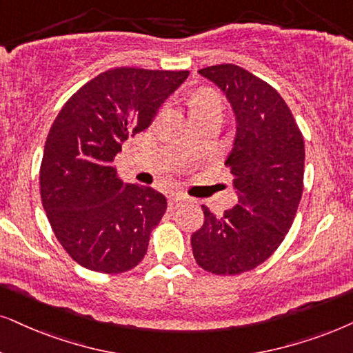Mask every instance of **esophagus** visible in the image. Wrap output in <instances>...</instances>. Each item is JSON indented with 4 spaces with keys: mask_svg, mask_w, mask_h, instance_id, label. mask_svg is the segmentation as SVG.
Listing matches in <instances>:
<instances>
[{
    "mask_svg": "<svg viewBox=\"0 0 353 353\" xmlns=\"http://www.w3.org/2000/svg\"><path fill=\"white\" fill-rule=\"evenodd\" d=\"M185 200H187V197H184V195H181V194L171 195V197H169V200H168V207H169V210H174V208L179 207V205L184 203Z\"/></svg>",
    "mask_w": 353,
    "mask_h": 353,
    "instance_id": "34e87169",
    "label": "esophagus"
}]
</instances>
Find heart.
I'll use <instances>...</instances> for the list:
<instances>
[{"mask_svg": "<svg viewBox=\"0 0 353 353\" xmlns=\"http://www.w3.org/2000/svg\"><path fill=\"white\" fill-rule=\"evenodd\" d=\"M213 110H221V101L218 94L213 91H202L192 101V114L200 115L205 112H213Z\"/></svg>", "mask_w": 353, "mask_h": 353, "instance_id": "b5f03b06", "label": "heart"}]
</instances>
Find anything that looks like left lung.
Masks as SVG:
<instances>
[{
    "mask_svg": "<svg viewBox=\"0 0 353 353\" xmlns=\"http://www.w3.org/2000/svg\"><path fill=\"white\" fill-rule=\"evenodd\" d=\"M221 89L236 117L233 174L238 205L221 216L203 208L192 251L203 270L236 275L256 269L282 244L303 194L305 141L283 97L238 65L199 70Z\"/></svg>",
    "mask_w": 353,
    "mask_h": 353,
    "instance_id": "left-lung-1",
    "label": "left lung"
}]
</instances>
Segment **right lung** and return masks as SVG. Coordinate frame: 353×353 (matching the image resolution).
Masks as SVG:
<instances>
[{"instance_id": "obj_1", "label": "right lung", "mask_w": 353, "mask_h": 353, "mask_svg": "<svg viewBox=\"0 0 353 353\" xmlns=\"http://www.w3.org/2000/svg\"><path fill=\"white\" fill-rule=\"evenodd\" d=\"M187 77L189 71L107 70L58 112L40 164V197L57 239L79 265L122 274L145 257L166 197L123 184L112 163Z\"/></svg>"}]
</instances>
